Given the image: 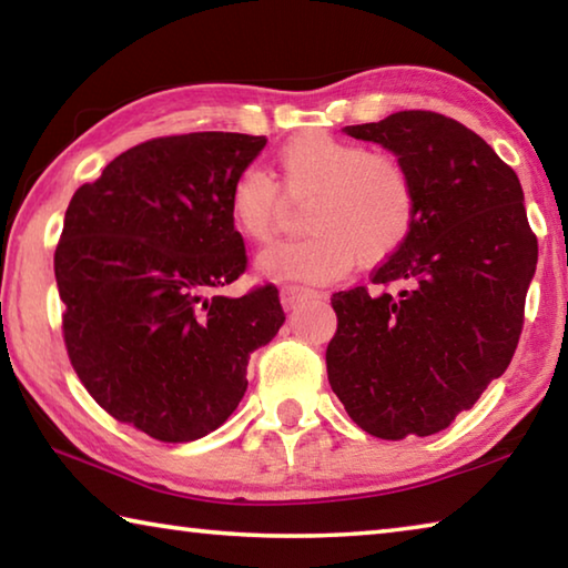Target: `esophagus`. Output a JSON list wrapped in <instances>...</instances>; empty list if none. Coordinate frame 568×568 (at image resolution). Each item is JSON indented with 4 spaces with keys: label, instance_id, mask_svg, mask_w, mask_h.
Listing matches in <instances>:
<instances>
[{
    "label": "esophagus",
    "instance_id": "obj_1",
    "mask_svg": "<svg viewBox=\"0 0 568 568\" xmlns=\"http://www.w3.org/2000/svg\"><path fill=\"white\" fill-rule=\"evenodd\" d=\"M321 293L313 291V287H305V285H295V283H285L281 287V301L285 307H293L301 301H307V297H318Z\"/></svg>",
    "mask_w": 568,
    "mask_h": 568
}]
</instances>
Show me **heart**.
Returning <instances> with one entry per match:
<instances>
[{
  "instance_id": "b5f03b06",
  "label": "heart",
  "mask_w": 568,
  "mask_h": 568,
  "mask_svg": "<svg viewBox=\"0 0 568 568\" xmlns=\"http://www.w3.org/2000/svg\"><path fill=\"white\" fill-rule=\"evenodd\" d=\"M277 180L261 168L240 172L227 210L247 243L263 245L303 205L311 233L267 247L257 271L277 281L323 283L355 263L378 265L408 243L418 225V187L400 158L325 132L287 140L275 155Z\"/></svg>"
}]
</instances>
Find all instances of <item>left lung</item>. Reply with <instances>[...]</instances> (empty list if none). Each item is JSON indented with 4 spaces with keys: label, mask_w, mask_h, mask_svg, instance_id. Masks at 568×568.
<instances>
[{
    "label": "left lung",
    "mask_w": 568,
    "mask_h": 568,
    "mask_svg": "<svg viewBox=\"0 0 568 568\" xmlns=\"http://www.w3.org/2000/svg\"><path fill=\"white\" fill-rule=\"evenodd\" d=\"M345 134L396 152L420 207L408 243L371 275L378 293L355 285L331 297V388L365 434H438L501 376L521 338L538 261L521 182L438 112L403 110Z\"/></svg>",
    "instance_id": "obj_1"
}]
</instances>
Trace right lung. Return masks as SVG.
<instances>
[{
  "instance_id": "obj_1",
  "label": "right lung",
  "mask_w": 568,
  "mask_h": 568,
  "mask_svg": "<svg viewBox=\"0 0 568 568\" xmlns=\"http://www.w3.org/2000/svg\"><path fill=\"white\" fill-rule=\"evenodd\" d=\"M265 142L148 140L84 182L64 213L54 277L72 368L112 418L162 444L223 426L245 396L250 353L285 321L273 283L217 293L247 267L227 195Z\"/></svg>"
}]
</instances>
